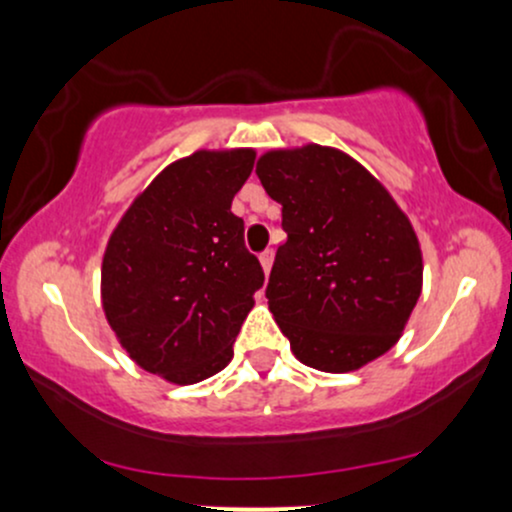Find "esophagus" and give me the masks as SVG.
Masks as SVG:
<instances>
[{
    "label": "esophagus",
    "instance_id": "obj_1",
    "mask_svg": "<svg viewBox=\"0 0 512 512\" xmlns=\"http://www.w3.org/2000/svg\"><path fill=\"white\" fill-rule=\"evenodd\" d=\"M272 262H274V252L272 250H264L260 255V264L264 269V274H269V269H272Z\"/></svg>",
    "mask_w": 512,
    "mask_h": 512
}]
</instances>
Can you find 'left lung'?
I'll use <instances>...</instances> for the list:
<instances>
[{
  "label": "left lung",
  "instance_id": "obj_1",
  "mask_svg": "<svg viewBox=\"0 0 512 512\" xmlns=\"http://www.w3.org/2000/svg\"><path fill=\"white\" fill-rule=\"evenodd\" d=\"M286 243L267 298L305 366L349 373L390 351L421 296L414 228L383 182L332 146L272 149L255 168Z\"/></svg>",
  "mask_w": 512,
  "mask_h": 512
}]
</instances>
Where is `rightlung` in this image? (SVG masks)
<instances>
[{
  "mask_svg": "<svg viewBox=\"0 0 512 512\" xmlns=\"http://www.w3.org/2000/svg\"><path fill=\"white\" fill-rule=\"evenodd\" d=\"M252 166V149H202L170 163L108 240L105 320L129 358L168 383L195 385L228 366L264 284L231 211Z\"/></svg>",
  "mask_w": 512,
  "mask_h": 512,
  "instance_id": "right-lung-1",
  "label": "right lung"
}]
</instances>
